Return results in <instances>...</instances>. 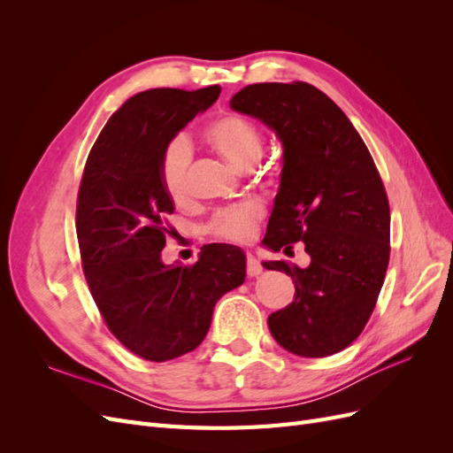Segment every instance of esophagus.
Wrapping results in <instances>:
<instances>
[{"instance_id": "obj_1", "label": "esophagus", "mask_w": 453, "mask_h": 453, "mask_svg": "<svg viewBox=\"0 0 453 453\" xmlns=\"http://www.w3.org/2000/svg\"><path fill=\"white\" fill-rule=\"evenodd\" d=\"M245 272H248V276H258L260 272H263V266H260L258 260L253 255L245 257Z\"/></svg>"}]
</instances>
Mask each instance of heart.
<instances>
[{
  "instance_id": "heart-1",
  "label": "heart",
  "mask_w": 453,
  "mask_h": 453,
  "mask_svg": "<svg viewBox=\"0 0 453 453\" xmlns=\"http://www.w3.org/2000/svg\"><path fill=\"white\" fill-rule=\"evenodd\" d=\"M203 138L217 153H221L238 168H250L263 150V135L250 119L226 113L211 120L203 130ZM193 149L187 140H173L162 153L158 177L166 196L181 203L188 196L187 170ZM265 219V205L258 200H242L219 210L203 226L213 240L226 243H248Z\"/></svg>"
}]
</instances>
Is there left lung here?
Masks as SVG:
<instances>
[{"label": "left lung", "mask_w": 453, "mask_h": 453, "mask_svg": "<svg viewBox=\"0 0 453 453\" xmlns=\"http://www.w3.org/2000/svg\"><path fill=\"white\" fill-rule=\"evenodd\" d=\"M230 107L263 120L283 143L263 243L289 253L303 242L311 258L308 268L263 263L295 283L293 303L270 313V333L300 357L333 355L363 333L389 265L391 213L376 164L344 111L303 81L250 85Z\"/></svg>", "instance_id": "obj_1"}]
</instances>
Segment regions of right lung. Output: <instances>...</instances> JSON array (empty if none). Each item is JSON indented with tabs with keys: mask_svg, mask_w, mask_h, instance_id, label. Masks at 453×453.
<instances>
[{
	"mask_svg": "<svg viewBox=\"0 0 453 453\" xmlns=\"http://www.w3.org/2000/svg\"><path fill=\"white\" fill-rule=\"evenodd\" d=\"M219 94L213 85L132 96L109 117L81 177L75 228L85 280L109 331L145 361L198 348L217 300L245 280L234 245H203L187 266L160 260L173 211L158 177L162 153Z\"/></svg>",
	"mask_w": 453,
	"mask_h": 453,
	"instance_id": "right-lung-1",
	"label": "right lung"
}]
</instances>
